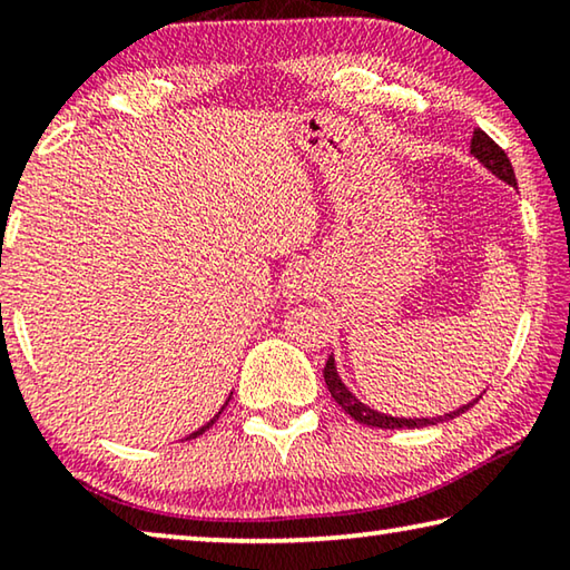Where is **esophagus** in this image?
Instances as JSON below:
<instances>
[{"mask_svg": "<svg viewBox=\"0 0 570 570\" xmlns=\"http://www.w3.org/2000/svg\"><path fill=\"white\" fill-rule=\"evenodd\" d=\"M282 284H284V296L288 302H302V298H306L316 288V278L308 268L294 266L284 274Z\"/></svg>", "mask_w": 570, "mask_h": 570, "instance_id": "esophagus-1", "label": "esophagus"}]
</instances>
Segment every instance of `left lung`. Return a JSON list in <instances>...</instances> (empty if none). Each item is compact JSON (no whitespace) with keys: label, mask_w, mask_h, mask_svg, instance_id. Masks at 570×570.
Masks as SVG:
<instances>
[{"label":"left lung","mask_w":570,"mask_h":570,"mask_svg":"<svg viewBox=\"0 0 570 570\" xmlns=\"http://www.w3.org/2000/svg\"><path fill=\"white\" fill-rule=\"evenodd\" d=\"M470 156L475 158L482 168H488L490 173H493L498 180H503V183H508V186L518 188L515 173H513V166H510L505 150L500 148L493 138H488V135L482 132L480 128L472 130ZM324 382H326V387H330L336 404H340V407L346 414H350V417H354L356 422H362V424H370V428H382V430H414V428H430V424L448 422L452 417H458V414L468 412L472 404H475L482 397V394H480V397H475L468 404H462V407H458V410L440 414V417H394V414H384L380 410L370 407V404H364L350 387H346L344 380L340 377V372H336L334 354L330 356V360H326Z\"/></svg>","instance_id":"1"}]
</instances>
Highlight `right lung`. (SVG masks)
<instances>
[{
	"instance_id": "1",
	"label": "right lung",
	"mask_w": 570,
	"mask_h": 570,
	"mask_svg": "<svg viewBox=\"0 0 570 570\" xmlns=\"http://www.w3.org/2000/svg\"><path fill=\"white\" fill-rule=\"evenodd\" d=\"M230 394H234V392H230ZM230 394H228V400H226V402H224V404H220V410H218V412H216V414H214V417H210V420H208V422H206V424H204V428H198V430H196V432H190V435H186V438H183V440H190V438H198V435H204V432H206V430H208V428H210V424H214V422H216V420H218V417H220V412H224V410H226V404H228V402H230Z\"/></svg>"
}]
</instances>
